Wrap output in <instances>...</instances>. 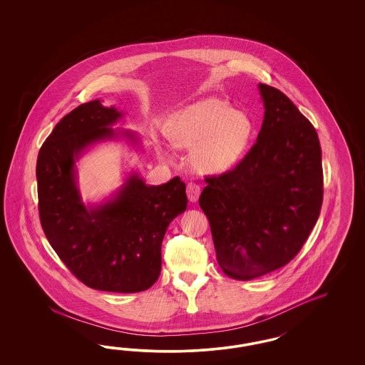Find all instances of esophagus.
Segmentation results:
<instances>
[{
  "label": "esophagus",
  "instance_id": "1",
  "mask_svg": "<svg viewBox=\"0 0 365 365\" xmlns=\"http://www.w3.org/2000/svg\"><path fill=\"white\" fill-rule=\"evenodd\" d=\"M186 192H187V198L190 202H197L200 195V186L194 182H190Z\"/></svg>",
  "mask_w": 365,
  "mask_h": 365
}]
</instances>
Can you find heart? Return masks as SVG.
<instances>
[{"instance_id": "b5f03b06", "label": "heart", "mask_w": 365, "mask_h": 365, "mask_svg": "<svg viewBox=\"0 0 365 365\" xmlns=\"http://www.w3.org/2000/svg\"><path fill=\"white\" fill-rule=\"evenodd\" d=\"M255 123L242 110L215 98L199 100L177 112L166 125L173 145L191 151V165L200 173H222L234 166L247 150ZM159 155L170 154L159 148Z\"/></svg>"}]
</instances>
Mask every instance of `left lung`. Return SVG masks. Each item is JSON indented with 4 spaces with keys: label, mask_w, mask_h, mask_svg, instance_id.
Returning <instances> with one entry per match:
<instances>
[{
    "label": "left lung",
    "mask_w": 365,
    "mask_h": 365,
    "mask_svg": "<svg viewBox=\"0 0 365 365\" xmlns=\"http://www.w3.org/2000/svg\"><path fill=\"white\" fill-rule=\"evenodd\" d=\"M265 116L242 160L206 177L199 206L226 276L249 281L287 265L308 240L324 194L319 136L279 89L258 84Z\"/></svg>",
    "instance_id": "8db88e82"
}]
</instances>
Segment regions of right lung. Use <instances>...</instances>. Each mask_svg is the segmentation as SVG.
I'll list each match as a JSON object with an SVG mask.
<instances>
[{
    "label": "right lung",
    "mask_w": 365,
    "mask_h": 365,
    "mask_svg": "<svg viewBox=\"0 0 365 365\" xmlns=\"http://www.w3.org/2000/svg\"><path fill=\"white\" fill-rule=\"evenodd\" d=\"M122 116L93 100L56 124L37 156L38 212L51 246L84 285L136 293L159 278L162 241L170 222L186 210L187 197L179 177L148 186L133 173L106 203L81 202L75 160L89 145L118 138L110 125ZM122 133L138 143L133 133Z\"/></svg>",
    "instance_id": "obj_1"
}]
</instances>
